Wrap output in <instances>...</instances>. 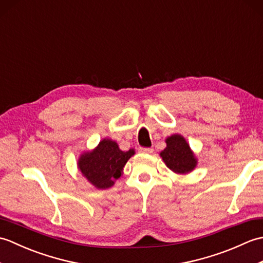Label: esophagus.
<instances>
[{
	"mask_svg": "<svg viewBox=\"0 0 263 263\" xmlns=\"http://www.w3.org/2000/svg\"><path fill=\"white\" fill-rule=\"evenodd\" d=\"M139 152L142 153V154H153L154 149L153 148H140V149H139Z\"/></svg>",
	"mask_w": 263,
	"mask_h": 263,
	"instance_id": "obj_1",
	"label": "esophagus"
}]
</instances>
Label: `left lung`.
I'll use <instances>...</instances> for the list:
<instances>
[{
    "label": "left lung",
    "mask_w": 263,
    "mask_h": 263,
    "mask_svg": "<svg viewBox=\"0 0 263 263\" xmlns=\"http://www.w3.org/2000/svg\"><path fill=\"white\" fill-rule=\"evenodd\" d=\"M166 148L160 153L164 163L176 174H187L198 164L193 152L181 135H173L166 139Z\"/></svg>",
    "instance_id": "8db88e82"
}]
</instances>
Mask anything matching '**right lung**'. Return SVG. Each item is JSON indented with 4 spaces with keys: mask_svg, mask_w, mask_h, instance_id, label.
<instances>
[{
    "mask_svg": "<svg viewBox=\"0 0 263 263\" xmlns=\"http://www.w3.org/2000/svg\"><path fill=\"white\" fill-rule=\"evenodd\" d=\"M135 155V149L122 152L119 144L110 139H103L91 152L83 153L79 160L82 175L97 189H108L120 178L127 160Z\"/></svg>",
    "mask_w": 263,
    "mask_h": 263,
    "instance_id": "add662e5",
    "label": "right lung"
}]
</instances>
